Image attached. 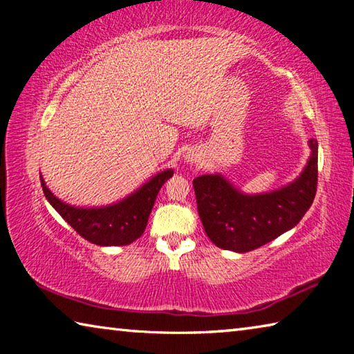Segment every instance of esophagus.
Returning a JSON list of instances; mask_svg holds the SVG:
<instances>
[{
	"label": "esophagus",
	"mask_w": 354,
	"mask_h": 354,
	"mask_svg": "<svg viewBox=\"0 0 354 354\" xmlns=\"http://www.w3.org/2000/svg\"><path fill=\"white\" fill-rule=\"evenodd\" d=\"M196 158H198V154H196L195 151H189L187 154H185V160H187L189 164L196 162Z\"/></svg>",
	"instance_id": "obj_1"
}]
</instances>
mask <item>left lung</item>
<instances>
[{
    "label": "left lung",
    "instance_id": "1",
    "mask_svg": "<svg viewBox=\"0 0 354 354\" xmlns=\"http://www.w3.org/2000/svg\"><path fill=\"white\" fill-rule=\"evenodd\" d=\"M308 145L310 156L299 176L266 194H245L220 173L194 179L201 223L218 248L247 253L298 225L313 205L319 175V143L310 139Z\"/></svg>",
    "mask_w": 354,
    "mask_h": 354
}]
</instances>
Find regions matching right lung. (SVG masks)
I'll list each match as a JSON object with an SVG mask.
<instances>
[{
	"label": "right lung",
	"mask_w": 354,
	"mask_h": 354,
	"mask_svg": "<svg viewBox=\"0 0 354 354\" xmlns=\"http://www.w3.org/2000/svg\"><path fill=\"white\" fill-rule=\"evenodd\" d=\"M171 176L173 169L159 171L123 200L98 207L71 206L59 200L46 187L41 175L40 183L48 203L77 234L100 247H122V245L133 243L143 234L156 196L164 183Z\"/></svg>",
	"instance_id": "right-lung-1"
}]
</instances>
